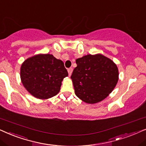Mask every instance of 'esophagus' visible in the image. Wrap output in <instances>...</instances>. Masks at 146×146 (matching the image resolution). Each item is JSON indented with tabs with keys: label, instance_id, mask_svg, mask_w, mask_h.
Instances as JSON below:
<instances>
[{
	"label": "esophagus",
	"instance_id": "34e87169",
	"mask_svg": "<svg viewBox=\"0 0 146 146\" xmlns=\"http://www.w3.org/2000/svg\"><path fill=\"white\" fill-rule=\"evenodd\" d=\"M68 73H69V76H71V74H72V72H73V69L72 68H69V69H68Z\"/></svg>",
	"mask_w": 146,
	"mask_h": 146
}]
</instances>
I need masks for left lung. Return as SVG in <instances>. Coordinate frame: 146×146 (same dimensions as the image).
Wrapping results in <instances>:
<instances>
[{"label": "left lung", "mask_w": 146, "mask_h": 146, "mask_svg": "<svg viewBox=\"0 0 146 146\" xmlns=\"http://www.w3.org/2000/svg\"><path fill=\"white\" fill-rule=\"evenodd\" d=\"M71 78L75 95L87 104L104 100L115 88L119 79L117 65L102 54L87 55L76 59Z\"/></svg>", "instance_id": "obj_1"}]
</instances>
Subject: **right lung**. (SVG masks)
<instances>
[{
  "label": "right lung",
  "instance_id": "add662e5",
  "mask_svg": "<svg viewBox=\"0 0 146 146\" xmlns=\"http://www.w3.org/2000/svg\"><path fill=\"white\" fill-rule=\"evenodd\" d=\"M67 76L63 62L50 54H39L28 58L21 67L23 85L33 96L40 100L56 96L62 81Z\"/></svg>",
  "mask_w": 146,
  "mask_h": 146
}]
</instances>
